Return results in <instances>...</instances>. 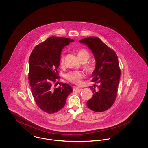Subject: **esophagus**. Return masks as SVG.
<instances>
[{
    "instance_id": "1",
    "label": "esophagus",
    "mask_w": 148,
    "mask_h": 148,
    "mask_svg": "<svg viewBox=\"0 0 148 148\" xmlns=\"http://www.w3.org/2000/svg\"><path fill=\"white\" fill-rule=\"evenodd\" d=\"M82 90V88L80 87H74L73 88V91L74 92H80Z\"/></svg>"
}]
</instances>
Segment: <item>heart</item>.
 Returning a JSON list of instances; mask_svg holds the SVG:
<instances>
[{
    "mask_svg": "<svg viewBox=\"0 0 148 148\" xmlns=\"http://www.w3.org/2000/svg\"><path fill=\"white\" fill-rule=\"evenodd\" d=\"M77 56L79 59L82 58H86L88 59L89 57V54L86 50L80 49L77 51ZM64 59V56L62 55L60 59V64L61 65H63ZM86 69L88 71H92V68L90 66H87ZM83 77V74L82 72L80 71H70L68 73H67L65 75V78L66 79V80L75 84H79L81 83V80Z\"/></svg>",
    "mask_w": 148,
    "mask_h": 148,
    "instance_id": "b5f03b06",
    "label": "heart"
}]
</instances>
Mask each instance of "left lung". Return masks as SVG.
Here are the masks:
<instances>
[{"label":"left lung","instance_id":"left-lung-1","mask_svg":"<svg viewBox=\"0 0 148 148\" xmlns=\"http://www.w3.org/2000/svg\"><path fill=\"white\" fill-rule=\"evenodd\" d=\"M79 42L92 50L96 62L92 73L95 84L89 87L93 95L86 105L95 112L106 111L113 106L117 94L121 73L118 56L98 37L86 38Z\"/></svg>","mask_w":148,"mask_h":148}]
</instances>
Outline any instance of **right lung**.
Wrapping results in <instances>:
<instances>
[{
  "label": "right lung",
  "instance_id": "obj_1",
  "mask_svg": "<svg viewBox=\"0 0 148 148\" xmlns=\"http://www.w3.org/2000/svg\"><path fill=\"white\" fill-rule=\"evenodd\" d=\"M73 39L51 36L37 45L33 50L29 61V82L35 103L42 111L56 113L63 108L66 98L73 92L66 83H59L58 69L61 52Z\"/></svg>",
  "mask_w": 148,
  "mask_h": 148
}]
</instances>
